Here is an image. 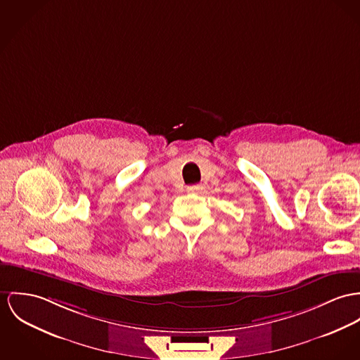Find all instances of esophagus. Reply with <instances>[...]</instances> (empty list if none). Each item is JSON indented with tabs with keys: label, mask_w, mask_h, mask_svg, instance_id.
<instances>
[{
	"label": "esophagus",
	"mask_w": 360,
	"mask_h": 360,
	"mask_svg": "<svg viewBox=\"0 0 360 360\" xmlns=\"http://www.w3.org/2000/svg\"><path fill=\"white\" fill-rule=\"evenodd\" d=\"M202 189L201 185H192V186H188V192H200Z\"/></svg>",
	"instance_id": "obj_1"
}]
</instances>
